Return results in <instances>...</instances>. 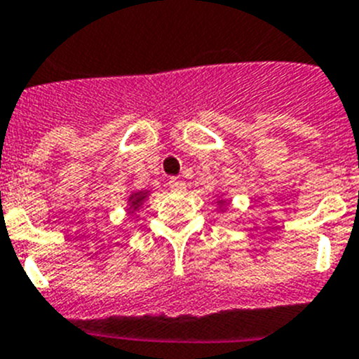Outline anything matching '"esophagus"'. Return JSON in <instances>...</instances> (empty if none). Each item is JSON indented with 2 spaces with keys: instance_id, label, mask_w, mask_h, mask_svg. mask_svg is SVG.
<instances>
[{
  "instance_id": "1",
  "label": "esophagus",
  "mask_w": 359,
  "mask_h": 359,
  "mask_svg": "<svg viewBox=\"0 0 359 359\" xmlns=\"http://www.w3.org/2000/svg\"><path fill=\"white\" fill-rule=\"evenodd\" d=\"M169 189L172 190V192H183V190H185V183H183L182 180H177V177H170Z\"/></svg>"
}]
</instances>
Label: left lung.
Listing matches in <instances>:
<instances>
[{"instance_id": "obj_1", "label": "left lung", "mask_w": 359, "mask_h": 359, "mask_svg": "<svg viewBox=\"0 0 359 359\" xmlns=\"http://www.w3.org/2000/svg\"><path fill=\"white\" fill-rule=\"evenodd\" d=\"M220 203H224V201H220Z\"/></svg>"}]
</instances>
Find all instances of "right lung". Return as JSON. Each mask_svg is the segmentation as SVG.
<instances>
[{
  "mask_svg": "<svg viewBox=\"0 0 359 359\" xmlns=\"http://www.w3.org/2000/svg\"><path fill=\"white\" fill-rule=\"evenodd\" d=\"M147 197V192H133L130 196V199H128V203H130V210H139L140 206H142V203L146 201Z\"/></svg>",
  "mask_w": 359,
  "mask_h": 359,
  "instance_id": "1",
  "label": "right lung"
}]
</instances>
